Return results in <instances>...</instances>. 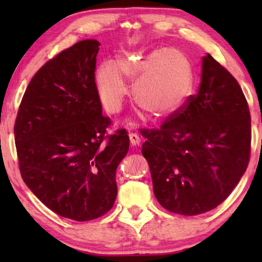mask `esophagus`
I'll return each mask as SVG.
<instances>
[{"label": "esophagus", "instance_id": "1", "mask_svg": "<svg viewBox=\"0 0 262 262\" xmlns=\"http://www.w3.org/2000/svg\"><path fill=\"white\" fill-rule=\"evenodd\" d=\"M129 140H130V143L132 145H140L141 143V137L136 134V133H129Z\"/></svg>", "mask_w": 262, "mask_h": 262}]
</instances>
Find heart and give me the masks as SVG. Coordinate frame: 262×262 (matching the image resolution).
<instances>
[{
  "mask_svg": "<svg viewBox=\"0 0 262 262\" xmlns=\"http://www.w3.org/2000/svg\"><path fill=\"white\" fill-rule=\"evenodd\" d=\"M125 76L136 81L134 98L155 118L173 117L194 94L195 73L188 56L176 48L161 47L147 56H122L118 64L104 62L95 74L99 99L111 113L121 108L128 94Z\"/></svg>",
  "mask_w": 262,
  "mask_h": 262,
  "instance_id": "obj_1",
  "label": "heart"
}]
</instances>
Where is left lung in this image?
<instances>
[{
	"mask_svg": "<svg viewBox=\"0 0 262 262\" xmlns=\"http://www.w3.org/2000/svg\"><path fill=\"white\" fill-rule=\"evenodd\" d=\"M142 135L155 196L174 214L200 215L221 205L250 161L246 98L237 79L210 54L202 59L198 94L159 129H143Z\"/></svg>",
	"mask_w": 262,
	"mask_h": 262,
	"instance_id": "obj_1",
	"label": "left lung"
}]
</instances>
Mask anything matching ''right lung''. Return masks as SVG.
Listing matches in <instances>:
<instances>
[{"label": "right lung", "mask_w": 262, "mask_h": 262, "mask_svg": "<svg viewBox=\"0 0 262 262\" xmlns=\"http://www.w3.org/2000/svg\"><path fill=\"white\" fill-rule=\"evenodd\" d=\"M100 43L86 39L46 62L29 83L15 122L19 171L55 214L91 221L113 207L115 172L129 149L126 129L106 135L95 84Z\"/></svg>", "instance_id": "add662e5"}]
</instances>
